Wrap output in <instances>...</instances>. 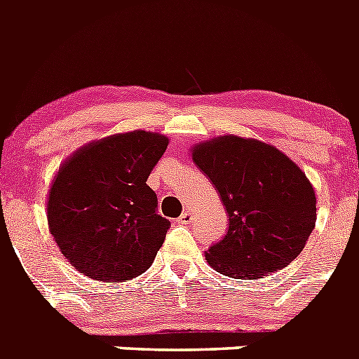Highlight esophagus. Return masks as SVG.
Wrapping results in <instances>:
<instances>
[{
  "mask_svg": "<svg viewBox=\"0 0 359 359\" xmlns=\"http://www.w3.org/2000/svg\"><path fill=\"white\" fill-rule=\"evenodd\" d=\"M192 217H194V214H192V210H190V208H187V210L183 212L182 215H180V223L189 224L190 221H192Z\"/></svg>",
  "mask_w": 359,
  "mask_h": 359,
  "instance_id": "esophagus-1",
  "label": "esophagus"
}]
</instances>
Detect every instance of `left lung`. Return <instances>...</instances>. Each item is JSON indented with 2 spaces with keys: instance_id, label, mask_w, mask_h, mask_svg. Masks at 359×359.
<instances>
[{
  "instance_id": "left-lung-1",
  "label": "left lung",
  "mask_w": 359,
  "mask_h": 359,
  "mask_svg": "<svg viewBox=\"0 0 359 359\" xmlns=\"http://www.w3.org/2000/svg\"><path fill=\"white\" fill-rule=\"evenodd\" d=\"M192 160L230 217L226 236L205 253L226 277L262 278L286 268L306 246L316 198L306 174L278 149L239 136L199 144Z\"/></svg>"
}]
</instances>
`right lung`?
Returning a JSON list of instances; mask_svg holds the SVG:
<instances>
[{
	"label": "right lung",
	"mask_w": 359,
	"mask_h": 359,
	"mask_svg": "<svg viewBox=\"0 0 359 359\" xmlns=\"http://www.w3.org/2000/svg\"><path fill=\"white\" fill-rule=\"evenodd\" d=\"M167 136L133 131L107 136L65 161L48 196V226L77 271L123 282L151 268L169 219L147 185Z\"/></svg>",
	"instance_id": "add662e5"
}]
</instances>
